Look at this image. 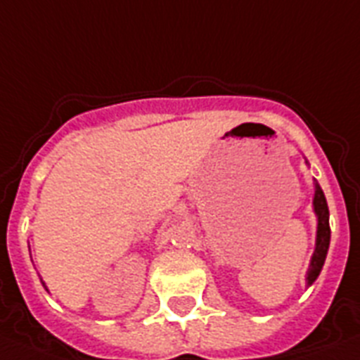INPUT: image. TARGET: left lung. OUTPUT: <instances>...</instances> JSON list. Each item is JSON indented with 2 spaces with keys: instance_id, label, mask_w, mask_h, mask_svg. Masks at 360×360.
<instances>
[{
  "instance_id": "1",
  "label": "left lung",
  "mask_w": 360,
  "mask_h": 360,
  "mask_svg": "<svg viewBox=\"0 0 360 360\" xmlns=\"http://www.w3.org/2000/svg\"><path fill=\"white\" fill-rule=\"evenodd\" d=\"M314 212L317 215V239H315V252L311 255L310 268H308V274H306V284L308 286L315 283V279L323 270L328 248H330V212H328V202L326 198H324L323 188L317 183H315Z\"/></svg>"
}]
</instances>
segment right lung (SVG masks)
<instances>
[{
    "label": "right lung",
    "mask_w": 360,
    "mask_h": 360,
    "mask_svg": "<svg viewBox=\"0 0 360 360\" xmlns=\"http://www.w3.org/2000/svg\"><path fill=\"white\" fill-rule=\"evenodd\" d=\"M41 283H43V281H41ZM43 286H45V283H43ZM45 288H46V286H45Z\"/></svg>",
    "instance_id": "obj_1"
}]
</instances>
